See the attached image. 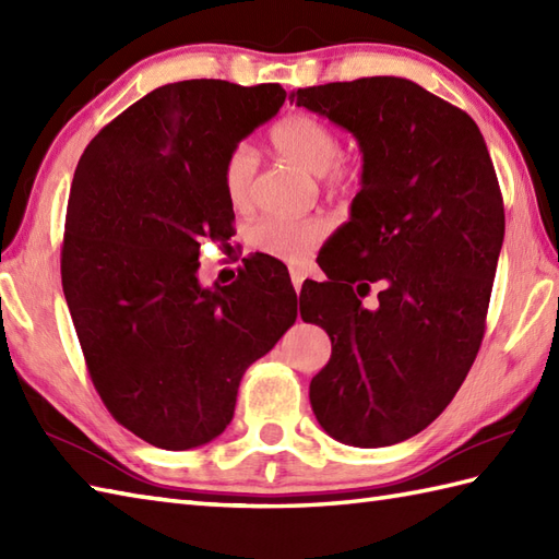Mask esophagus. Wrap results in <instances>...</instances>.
Here are the masks:
<instances>
[{"mask_svg": "<svg viewBox=\"0 0 559 559\" xmlns=\"http://www.w3.org/2000/svg\"><path fill=\"white\" fill-rule=\"evenodd\" d=\"M290 281H293V288L295 293H300L302 288V281H305V273L300 269H290Z\"/></svg>", "mask_w": 559, "mask_h": 559, "instance_id": "1", "label": "esophagus"}]
</instances>
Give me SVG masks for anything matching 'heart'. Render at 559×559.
Here are the masks:
<instances>
[{"label":"heart","mask_w":559,"mask_h":559,"mask_svg":"<svg viewBox=\"0 0 559 559\" xmlns=\"http://www.w3.org/2000/svg\"><path fill=\"white\" fill-rule=\"evenodd\" d=\"M271 144L283 158L300 165L302 170L326 175L329 185L341 192L355 189L362 180L358 160L341 158V139L334 127L310 115H288L271 129ZM259 170L257 148L240 141L223 160V189L235 209H245L254 194ZM326 235L322 218H281L269 216L257 221L247 237L252 247L276 259L298 264Z\"/></svg>","instance_id":"1"}]
</instances>
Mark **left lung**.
<instances>
[{
	"label": "left lung",
	"instance_id": "8db88e82",
	"mask_svg": "<svg viewBox=\"0 0 559 559\" xmlns=\"http://www.w3.org/2000/svg\"><path fill=\"white\" fill-rule=\"evenodd\" d=\"M290 103L362 153L350 218L324 247L349 264L322 257L326 281L300 290L302 319L331 338L312 411L343 444H396L449 406L478 355L504 240L500 185L478 124L408 79L298 88Z\"/></svg>",
	"mask_w": 559,
	"mask_h": 559
}]
</instances>
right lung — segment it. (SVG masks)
Listing matches in <instances>:
<instances>
[{
    "label": "right lung",
    "instance_id": "add662e5",
    "mask_svg": "<svg viewBox=\"0 0 559 559\" xmlns=\"http://www.w3.org/2000/svg\"><path fill=\"white\" fill-rule=\"evenodd\" d=\"M286 103L278 83H168L103 127L71 182L62 288L93 386L144 442L185 451L230 425L245 370L298 319L278 259L199 283L233 235L223 160Z\"/></svg>",
    "mask_w": 559,
    "mask_h": 559
}]
</instances>
